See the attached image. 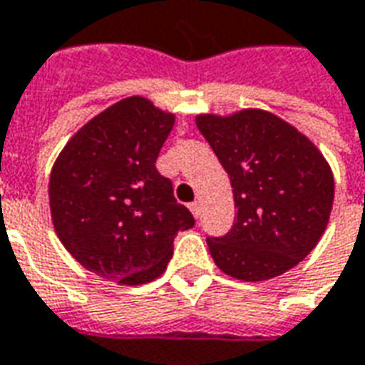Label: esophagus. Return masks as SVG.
I'll return each mask as SVG.
<instances>
[{
    "label": "esophagus",
    "instance_id": "34e87169",
    "mask_svg": "<svg viewBox=\"0 0 365 365\" xmlns=\"http://www.w3.org/2000/svg\"><path fill=\"white\" fill-rule=\"evenodd\" d=\"M190 211L193 213V217L197 219L201 215V203L200 201H193V203H190Z\"/></svg>",
    "mask_w": 365,
    "mask_h": 365
}]
</instances>
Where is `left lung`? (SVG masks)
Masks as SVG:
<instances>
[{"label": "left lung", "mask_w": 365, "mask_h": 365, "mask_svg": "<svg viewBox=\"0 0 365 365\" xmlns=\"http://www.w3.org/2000/svg\"><path fill=\"white\" fill-rule=\"evenodd\" d=\"M195 124L229 174L237 207L231 231L207 237L215 264L247 282L297 267L318 245L332 211L334 175L322 152L261 108L197 114Z\"/></svg>", "instance_id": "8db88e82"}]
</instances>
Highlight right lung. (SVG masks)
<instances>
[{"instance_id":"add662e5","label":"right lung","mask_w":365,"mask_h":365,"mask_svg":"<svg viewBox=\"0 0 365 365\" xmlns=\"http://www.w3.org/2000/svg\"><path fill=\"white\" fill-rule=\"evenodd\" d=\"M175 116L144 96L96 114L53 164L49 207L55 233L86 271L136 287L158 279L178 231L193 227L156 160Z\"/></svg>"}]
</instances>
